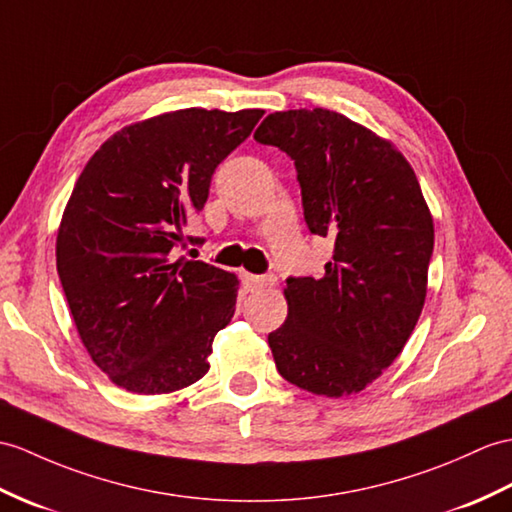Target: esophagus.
I'll list each match as a JSON object with an SVG mask.
<instances>
[{
    "label": "esophagus",
    "mask_w": 512,
    "mask_h": 512,
    "mask_svg": "<svg viewBox=\"0 0 512 512\" xmlns=\"http://www.w3.org/2000/svg\"><path fill=\"white\" fill-rule=\"evenodd\" d=\"M242 281L246 285V290H264V288H270V285H275V277L272 275H248V272H242Z\"/></svg>",
    "instance_id": "1"
}]
</instances>
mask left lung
<instances>
[{"label": "left lung", "mask_w": 512, "mask_h": 512, "mask_svg": "<svg viewBox=\"0 0 512 512\" xmlns=\"http://www.w3.org/2000/svg\"><path fill=\"white\" fill-rule=\"evenodd\" d=\"M255 139L294 161L307 227L334 240L323 277L285 281L272 358L307 392L353 395L397 360L421 316L432 213L406 157L336 111L270 113Z\"/></svg>", "instance_id": "1"}]
</instances>
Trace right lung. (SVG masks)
<instances>
[{"label":"right lung","instance_id":"1","mask_svg":"<svg viewBox=\"0 0 512 512\" xmlns=\"http://www.w3.org/2000/svg\"><path fill=\"white\" fill-rule=\"evenodd\" d=\"M261 109H181L117 130L78 176L56 237V268L78 336L113 384L181 390L209 371L211 342L235 312L237 281L172 259L218 165ZM202 244V237H187Z\"/></svg>","mask_w":512,"mask_h":512}]
</instances>
